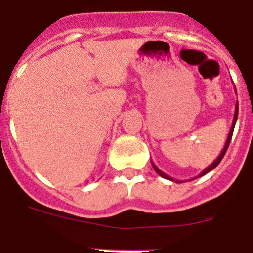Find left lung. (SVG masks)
<instances>
[{
  "mask_svg": "<svg viewBox=\"0 0 253 253\" xmlns=\"http://www.w3.org/2000/svg\"><path fill=\"white\" fill-rule=\"evenodd\" d=\"M237 114H239V104L236 103V105H235V114H234V119H233V125H231V128H230V131H229L228 138H226L225 145H224L223 150H221V153H220V154H219V157L216 158V159L214 160V162L211 163V164L209 165L208 168H206V169L203 170V171L201 172V174L198 175L197 177H201V176L206 175L207 172L211 171V170H213L214 168H216V167H218V165H219V163L221 162V159H223V158H224V155H225L226 150H228V147H229V144H230L231 137H233V132H234V128H235V124H236V120H237ZM152 165H153V168H154V170H155V171H157V174H158V175H160V176H162V177L167 178V180H170V181H176V180H174V178H172V177H170L169 175H167V174H165V172H163L162 170H159V169H158V167H157V165H155L154 163H153V162H152ZM197 177H195V178H197ZM176 182H181V181H176Z\"/></svg>",
  "mask_w": 253,
  "mask_h": 253,
  "instance_id": "obj_1",
  "label": "left lung"
}]
</instances>
